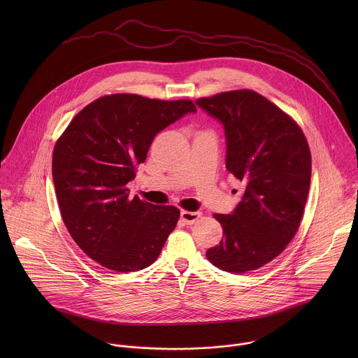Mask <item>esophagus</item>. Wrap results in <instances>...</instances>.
Instances as JSON below:
<instances>
[{
	"label": "esophagus",
	"instance_id": "obj_1",
	"mask_svg": "<svg viewBox=\"0 0 358 358\" xmlns=\"http://www.w3.org/2000/svg\"><path fill=\"white\" fill-rule=\"evenodd\" d=\"M200 216H201V212L182 210V213H180V219L185 222V224H193Z\"/></svg>",
	"mask_w": 358,
	"mask_h": 358
}]
</instances>
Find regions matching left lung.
I'll list each match as a JSON object with an SVG mask.
<instances>
[{"mask_svg": "<svg viewBox=\"0 0 358 358\" xmlns=\"http://www.w3.org/2000/svg\"><path fill=\"white\" fill-rule=\"evenodd\" d=\"M196 104L224 128L226 168L245 190L208 260L229 273L256 270L280 255L299 229L311 178V155L298 124L250 90L201 98Z\"/></svg>", "mask_w": 358, "mask_h": 358, "instance_id": "8db88e82", "label": "left lung"}]
</instances>
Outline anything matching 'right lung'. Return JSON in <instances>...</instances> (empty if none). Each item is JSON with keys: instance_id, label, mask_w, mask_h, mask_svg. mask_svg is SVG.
<instances>
[{"instance_id": "add662e5", "label": "right lung", "mask_w": 358, "mask_h": 358, "mask_svg": "<svg viewBox=\"0 0 358 358\" xmlns=\"http://www.w3.org/2000/svg\"><path fill=\"white\" fill-rule=\"evenodd\" d=\"M196 111L192 101L107 95L84 107L56 142L52 178L62 219L76 244L103 267L138 271L159 256L180 212L131 199L127 183L155 135Z\"/></svg>"}]
</instances>
